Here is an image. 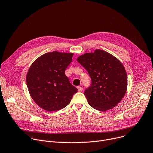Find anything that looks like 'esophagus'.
Returning a JSON list of instances; mask_svg holds the SVG:
<instances>
[{"mask_svg": "<svg viewBox=\"0 0 153 153\" xmlns=\"http://www.w3.org/2000/svg\"><path fill=\"white\" fill-rule=\"evenodd\" d=\"M77 89H78V91L79 92H81L82 91V89H83V88L81 86H77Z\"/></svg>", "mask_w": 153, "mask_h": 153, "instance_id": "1", "label": "esophagus"}]
</instances>
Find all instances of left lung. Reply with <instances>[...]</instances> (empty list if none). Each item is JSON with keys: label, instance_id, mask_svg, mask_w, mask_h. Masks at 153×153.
<instances>
[{"label": "left lung", "instance_id": "8db88e82", "mask_svg": "<svg viewBox=\"0 0 153 153\" xmlns=\"http://www.w3.org/2000/svg\"><path fill=\"white\" fill-rule=\"evenodd\" d=\"M77 61L91 79V85L84 91L89 105L102 111L115 107L127 89V75L121 62L100 50L80 56Z\"/></svg>", "mask_w": 153, "mask_h": 153}]
</instances>
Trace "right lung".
<instances>
[{"label":"right lung","instance_id":"right-lung-1","mask_svg":"<svg viewBox=\"0 0 153 153\" xmlns=\"http://www.w3.org/2000/svg\"><path fill=\"white\" fill-rule=\"evenodd\" d=\"M73 53L53 51L35 60L29 68L27 84L31 98L48 111H58L70 103L78 90L65 74Z\"/></svg>","mask_w":153,"mask_h":153}]
</instances>
